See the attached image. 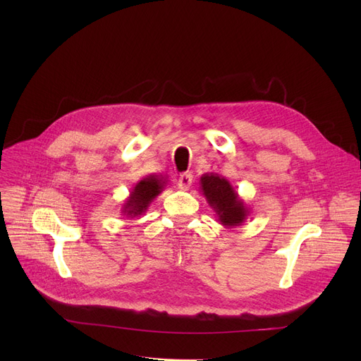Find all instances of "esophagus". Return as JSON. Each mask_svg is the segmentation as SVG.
I'll use <instances>...</instances> for the list:
<instances>
[{"instance_id": "obj_1", "label": "esophagus", "mask_w": 361, "mask_h": 361, "mask_svg": "<svg viewBox=\"0 0 361 361\" xmlns=\"http://www.w3.org/2000/svg\"><path fill=\"white\" fill-rule=\"evenodd\" d=\"M192 183H193V176L190 173H184L178 178V187L181 188V190H188Z\"/></svg>"}]
</instances>
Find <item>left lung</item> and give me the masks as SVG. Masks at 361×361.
<instances>
[{"label":"left lung","mask_w":361,"mask_h":361,"mask_svg":"<svg viewBox=\"0 0 361 361\" xmlns=\"http://www.w3.org/2000/svg\"><path fill=\"white\" fill-rule=\"evenodd\" d=\"M200 192L215 211L218 222L225 228L243 225L250 215V207L238 196L231 183L218 174L202 176Z\"/></svg>","instance_id":"1"}]
</instances>
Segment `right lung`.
<instances>
[{
	"label": "right lung",
	"instance_id": "add662e5",
	"mask_svg": "<svg viewBox=\"0 0 361 361\" xmlns=\"http://www.w3.org/2000/svg\"><path fill=\"white\" fill-rule=\"evenodd\" d=\"M165 188V181L158 176H149L142 178L131 188L128 197L121 206V215L127 218H136L145 215L150 203L154 202Z\"/></svg>",
	"mask_w": 361,
	"mask_h": 361
}]
</instances>
